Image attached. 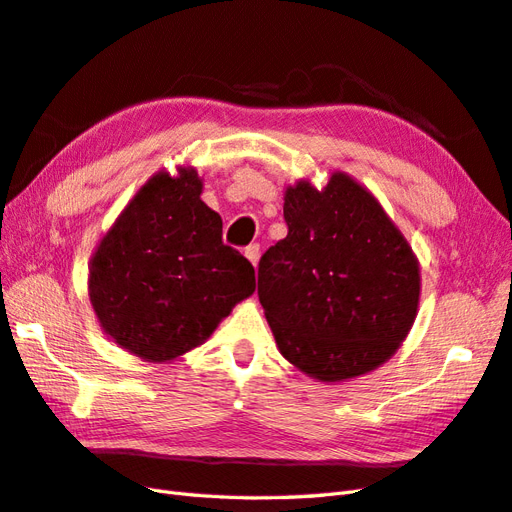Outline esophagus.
<instances>
[{"label": "esophagus", "mask_w": 512, "mask_h": 512, "mask_svg": "<svg viewBox=\"0 0 512 512\" xmlns=\"http://www.w3.org/2000/svg\"><path fill=\"white\" fill-rule=\"evenodd\" d=\"M244 255H246V259L251 261V264L257 268V261H259V244H251V246H246Z\"/></svg>", "instance_id": "obj_1"}]
</instances>
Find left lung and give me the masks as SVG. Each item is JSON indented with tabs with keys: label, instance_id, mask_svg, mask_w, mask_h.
Segmentation results:
<instances>
[{
	"label": "left lung",
	"instance_id": "8db88e82",
	"mask_svg": "<svg viewBox=\"0 0 512 512\" xmlns=\"http://www.w3.org/2000/svg\"><path fill=\"white\" fill-rule=\"evenodd\" d=\"M287 238L259 259L257 294L281 355L339 383L383 365L409 335L419 264L374 196L346 173L285 190Z\"/></svg>",
	"mask_w": 512,
	"mask_h": 512
}]
</instances>
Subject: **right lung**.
I'll return each instance as SVG.
<instances>
[{"label": "right lung", "mask_w": 512, "mask_h": 512, "mask_svg": "<svg viewBox=\"0 0 512 512\" xmlns=\"http://www.w3.org/2000/svg\"><path fill=\"white\" fill-rule=\"evenodd\" d=\"M194 168L153 175L90 259L88 296L101 329L151 363L203 344L255 292V268L222 242Z\"/></svg>", "instance_id": "right-lung-1"}]
</instances>
